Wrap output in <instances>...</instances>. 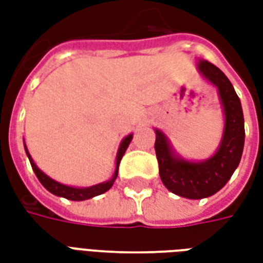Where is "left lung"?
<instances>
[{
    "label": "left lung",
    "mask_w": 263,
    "mask_h": 263,
    "mask_svg": "<svg viewBox=\"0 0 263 263\" xmlns=\"http://www.w3.org/2000/svg\"><path fill=\"white\" fill-rule=\"evenodd\" d=\"M197 71L217 88L224 112V129L217 151L204 160L184 159L173 149L169 138L155 128L160 180L169 192L192 200L210 197L226 186L239 165L245 142L242 107L231 81L207 60H198Z\"/></svg>",
    "instance_id": "obj_1"
}]
</instances>
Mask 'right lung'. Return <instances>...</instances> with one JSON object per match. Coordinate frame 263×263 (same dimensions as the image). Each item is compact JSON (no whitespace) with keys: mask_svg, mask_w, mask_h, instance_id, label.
<instances>
[{"mask_svg":"<svg viewBox=\"0 0 263 263\" xmlns=\"http://www.w3.org/2000/svg\"><path fill=\"white\" fill-rule=\"evenodd\" d=\"M132 134L129 135H126L120 143V148H118V152H117V158H115V171L112 177L107 180V182L103 183H98V184H94V186H90V187H73V186H67V184H63V183L58 182V180H54L52 177H49L46 173H43L39 167L36 166V163L33 162L32 159V156L28 152V148H26V145L24 143V146H25V152L26 156H28V159L31 162V166L33 172H35V175L39 179V182L42 183V186L48 192H50L54 196H59V197H65L67 200H73V201H83V200H88V198L96 197V196H100V194L105 193V192H108L109 189L112 187V184H114L115 179L118 176V166H120V162L122 159V156L125 154L126 148H128V145L131 143L132 141Z\"/></svg>","mask_w":263,"mask_h":263,"instance_id":"obj_1","label":"right lung"}]
</instances>
